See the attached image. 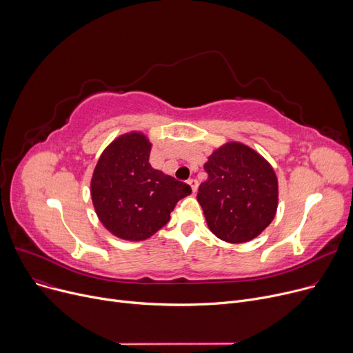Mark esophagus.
<instances>
[{
  "label": "esophagus",
  "instance_id": "34e87169",
  "mask_svg": "<svg viewBox=\"0 0 353 353\" xmlns=\"http://www.w3.org/2000/svg\"><path fill=\"white\" fill-rule=\"evenodd\" d=\"M188 183L191 185L192 192L195 194V192H196V190H198V181H196V179H194V178H191V179H188Z\"/></svg>",
  "mask_w": 353,
  "mask_h": 353
}]
</instances>
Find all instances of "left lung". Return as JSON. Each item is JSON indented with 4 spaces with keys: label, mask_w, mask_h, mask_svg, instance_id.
<instances>
[{
    "label": "left lung",
    "mask_w": 353,
    "mask_h": 353,
    "mask_svg": "<svg viewBox=\"0 0 353 353\" xmlns=\"http://www.w3.org/2000/svg\"><path fill=\"white\" fill-rule=\"evenodd\" d=\"M208 178L196 199L211 232L230 243L256 238L278 208V178L261 154L242 142H226L205 162Z\"/></svg>",
    "instance_id": "left-lung-1"
}]
</instances>
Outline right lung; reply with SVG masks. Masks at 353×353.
<instances>
[{
	"label": "right lung",
	"mask_w": 353,
	"mask_h": 353,
	"mask_svg": "<svg viewBox=\"0 0 353 353\" xmlns=\"http://www.w3.org/2000/svg\"><path fill=\"white\" fill-rule=\"evenodd\" d=\"M151 147L142 132L123 134L103 150L92 174L95 212L121 239H148L167 225L176 202L192 192L188 183L151 167Z\"/></svg>",
	"instance_id": "right-lung-1"
}]
</instances>
